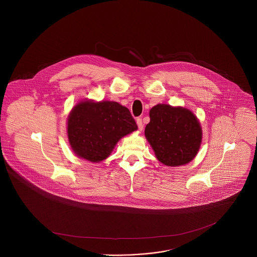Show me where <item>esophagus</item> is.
Returning a JSON list of instances; mask_svg holds the SVG:
<instances>
[{"mask_svg":"<svg viewBox=\"0 0 257 257\" xmlns=\"http://www.w3.org/2000/svg\"><path fill=\"white\" fill-rule=\"evenodd\" d=\"M137 124H138L140 131H141L143 129V123H142V119L141 118H138L137 119Z\"/></svg>","mask_w":257,"mask_h":257,"instance_id":"34e87169","label":"esophagus"}]
</instances>
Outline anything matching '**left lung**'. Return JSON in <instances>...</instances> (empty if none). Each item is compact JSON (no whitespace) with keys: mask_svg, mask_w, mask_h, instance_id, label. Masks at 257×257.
Instances as JSON below:
<instances>
[{"mask_svg":"<svg viewBox=\"0 0 257 257\" xmlns=\"http://www.w3.org/2000/svg\"><path fill=\"white\" fill-rule=\"evenodd\" d=\"M145 137L157 160L168 167H178L197 156L202 144V126L191 110L158 103L150 110Z\"/></svg>","mask_w":257,"mask_h":257,"instance_id":"left-lung-1","label":"left lung"}]
</instances>
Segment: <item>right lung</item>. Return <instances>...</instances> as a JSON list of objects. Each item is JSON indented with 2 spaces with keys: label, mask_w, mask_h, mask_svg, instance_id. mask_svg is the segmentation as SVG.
Masks as SVG:
<instances>
[{
  "label": "right lung",
  "mask_w": 257,
  "mask_h": 257,
  "mask_svg": "<svg viewBox=\"0 0 257 257\" xmlns=\"http://www.w3.org/2000/svg\"><path fill=\"white\" fill-rule=\"evenodd\" d=\"M137 130L129 109L117 101H79L67 121L70 148L79 158L92 163L106 159L118 140Z\"/></svg>",
  "instance_id": "right-lung-1"
}]
</instances>
